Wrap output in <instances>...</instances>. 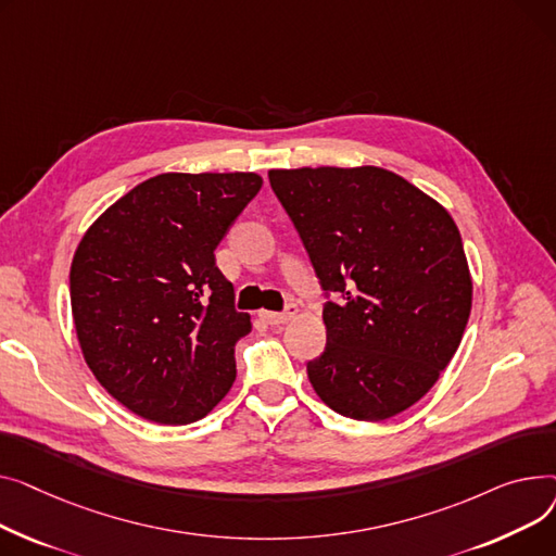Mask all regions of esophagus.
I'll list each match as a JSON object with an SVG mask.
<instances>
[{"instance_id": "obj_1", "label": "esophagus", "mask_w": 556, "mask_h": 556, "mask_svg": "<svg viewBox=\"0 0 556 556\" xmlns=\"http://www.w3.org/2000/svg\"><path fill=\"white\" fill-rule=\"evenodd\" d=\"M296 312H299V307L293 305V303H289L285 312H263L260 316H263L269 325H285V323H289L293 316H296Z\"/></svg>"}]
</instances>
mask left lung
Masks as SVG:
<instances>
[{
	"mask_svg": "<svg viewBox=\"0 0 556 556\" xmlns=\"http://www.w3.org/2000/svg\"><path fill=\"white\" fill-rule=\"evenodd\" d=\"M325 296L328 343L307 364L339 415L379 421L429 393L458 350L471 276L453 217L404 177L375 168L269 170Z\"/></svg>",
	"mask_w": 556,
	"mask_h": 556,
	"instance_id": "8db88e82",
	"label": "left lung"
}]
</instances>
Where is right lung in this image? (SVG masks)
<instances>
[{
    "label": "right lung",
    "instance_id": "right-lung-1",
    "mask_svg": "<svg viewBox=\"0 0 556 556\" xmlns=\"http://www.w3.org/2000/svg\"><path fill=\"white\" fill-rule=\"evenodd\" d=\"M263 188L255 173H166L112 204L83 236L70 274L89 370L156 424L208 415L236 381L251 316L215 249Z\"/></svg>",
    "mask_w": 556,
    "mask_h": 556
}]
</instances>
